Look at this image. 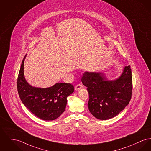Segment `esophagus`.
I'll use <instances>...</instances> for the list:
<instances>
[{"label":"esophagus","mask_w":151,"mask_h":151,"mask_svg":"<svg viewBox=\"0 0 151 151\" xmlns=\"http://www.w3.org/2000/svg\"><path fill=\"white\" fill-rule=\"evenodd\" d=\"M82 88V86L80 84H77V85H76L75 86V89L76 90V91H77V90H79L80 89Z\"/></svg>","instance_id":"obj_1"}]
</instances>
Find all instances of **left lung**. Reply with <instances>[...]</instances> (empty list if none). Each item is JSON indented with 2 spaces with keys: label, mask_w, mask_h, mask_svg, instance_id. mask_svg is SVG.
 Masks as SVG:
<instances>
[{
  "label": "left lung",
  "mask_w": 151,
  "mask_h": 151,
  "mask_svg": "<svg viewBox=\"0 0 151 151\" xmlns=\"http://www.w3.org/2000/svg\"><path fill=\"white\" fill-rule=\"evenodd\" d=\"M81 81L88 92L89 111L99 120H108L117 115L131 100L132 78L130 65L125 66L115 80H107L103 72L86 71Z\"/></svg>",
  "instance_id": "obj_1"
}]
</instances>
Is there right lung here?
Returning <instances> with one entry per match:
<instances>
[{
    "label": "right lung",
    "instance_id": "obj_1",
    "mask_svg": "<svg viewBox=\"0 0 151 151\" xmlns=\"http://www.w3.org/2000/svg\"><path fill=\"white\" fill-rule=\"evenodd\" d=\"M19 72L17 88L20 100L34 115L43 120H53L65 111L67 98L74 91L72 84L58 83L45 88L34 87L29 85L24 76V63Z\"/></svg>",
    "mask_w": 151,
    "mask_h": 151
}]
</instances>
